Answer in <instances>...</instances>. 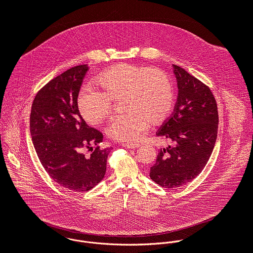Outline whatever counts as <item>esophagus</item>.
I'll use <instances>...</instances> for the list:
<instances>
[{
    "mask_svg": "<svg viewBox=\"0 0 253 253\" xmlns=\"http://www.w3.org/2000/svg\"><path fill=\"white\" fill-rule=\"evenodd\" d=\"M123 147H125L127 149H137V148L140 147V144H129V143H127V144H123Z\"/></svg>",
    "mask_w": 253,
    "mask_h": 253,
    "instance_id": "34e87169",
    "label": "esophagus"
}]
</instances>
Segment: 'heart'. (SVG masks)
<instances>
[{
    "instance_id": "b5f03b06",
    "label": "heart",
    "mask_w": 253,
    "mask_h": 253,
    "mask_svg": "<svg viewBox=\"0 0 253 253\" xmlns=\"http://www.w3.org/2000/svg\"><path fill=\"white\" fill-rule=\"evenodd\" d=\"M96 82L102 90L84 86L78 96L79 109L86 122L98 125L111 114L113 100L123 97L127 112L115 116L108 127L109 136L116 141H138L151 121H165L173 107L172 84L162 70L122 63L104 71Z\"/></svg>"
}]
</instances>
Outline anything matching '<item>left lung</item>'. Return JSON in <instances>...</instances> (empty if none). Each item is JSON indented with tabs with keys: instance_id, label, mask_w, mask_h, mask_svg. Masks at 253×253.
Here are the masks:
<instances>
[{
	"instance_id": "obj_1",
	"label": "left lung",
	"mask_w": 253,
	"mask_h": 253,
	"mask_svg": "<svg viewBox=\"0 0 253 253\" xmlns=\"http://www.w3.org/2000/svg\"><path fill=\"white\" fill-rule=\"evenodd\" d=\"M178 95L174 110L157 135L173 143L159 151L150 177L171 189L192 181L207 165L215 147L219 115L211 89L184 69L172 65Z\"/></svg>"
}]
</instances>
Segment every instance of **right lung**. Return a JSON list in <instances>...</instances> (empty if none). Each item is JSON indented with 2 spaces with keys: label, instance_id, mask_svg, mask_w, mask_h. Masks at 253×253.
I'll return each mask as SVG.
<instances>
[{
  "label": "right lung",
  "instance_id": "add662e5",
  "mask_svg": "<svg viewBox=\"0 0 253 253\" xmlns=\"http://www.w3.org/2000/svg\"><path fill=\"white\" fill-rule=\"evenodd\" d=\"M87 70V65H79L47 83L34 97L29 120L32 143L45 171L74 192L88 191L103 179L111 150L99 148L102 133L89 127L79 111L78 95ZM86 148L89 155L83 153Z\"/></svg>",
  "mask_w": 253,
  "mask_h": 253
}]
</instances>
